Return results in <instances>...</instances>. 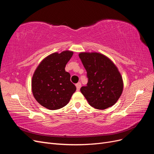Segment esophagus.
Segmentation results:
<instances>
[{"label":"esophagus","mask_w":154,"mask_h":154,"mask_svg":"<svg viewBox=\"0 0 154 154\" xmlns=\"http://www.w3.org/2000/svg\"><path fill=\"white\" fill-rule=\"evenodd\" d=\"M81 86H82V84H81V83H80V82H78V83H76V89H77V91H79V90L80 89Z\"/></svg>","instance_id":"34e87169"}]
</instances>
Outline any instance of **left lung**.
I'll return each mask as SVG.
<instances>
[{
  "instance_id": "obj_1",
  "label": "left lung",
  "mask_w": 154,
  "mask_h": 154,
  "mask_svg": "<svg viewBox=\"0 0 154 154\" xmlns=\"http://www.w3.org/2000/svg\"><path fill=\"white\" fill-rule=\"evenodd\" d=\"M87 71L88 83L80 91L94 108L104 110L114 105L123 89V82L118 69L112 60L99 53L79 54Z\"/></svg>"
}]
</instances>
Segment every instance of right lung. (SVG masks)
Instances as JSON below:
<instances>
[{"label": "right lung", "instance_id": "obj_1", "mask_svg": "<svg viewBox=\"0 0 154 154\" xmlns=\"http://www.w3.org/2000/svg\"><path fill=\"white\" fill-rule=\"evenodd\" d=\"M73 52L64 51L45 57L36 69L31 81L32 92L42 106L57 110L66 106L76 88L65 67Z\"/></svg>", "mask_w": 154, "mask_h": 154}]
</instances>
